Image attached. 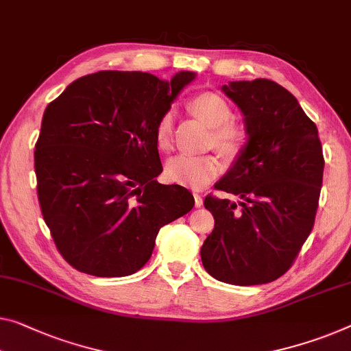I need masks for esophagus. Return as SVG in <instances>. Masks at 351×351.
Returning a JSON list of instances; mask_svg holds the SVG:
<instances>
[{"instance_id": "obj_1", "label": "esophagus", "mask_w": 351, "mask_h": 351, "mask_svg": "<svg viewBox=\"0 0 351 351\" xmlns=\"http://www.w3.org/2000/svg\"><path fill=\"white\" fill-rule=\"evenodd\" d=\"M202 204H204V199H202L201 194H197V193L194 194V206H196V207H201Z\"/></svg>"}]
</instances>
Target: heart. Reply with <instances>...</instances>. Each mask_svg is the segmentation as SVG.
<instances>
[{
    "label": "heart",
    "mask_w": 351,
    "mask_h": 351,
    "mask_svg": "<svg viewBox=\"0 0 351 351\" xmlns=\"http://www.w3.org/2000/svg\"><path fill=\"white\" fill-rule=\"evenodd\" d=\"M193 114L212 128V143L224 157L237 158L247 143V132L241 123L230 121V105L219 94L201 93L191 100ZM172 112H166L155 128V141L160 150L171 149ZM223 171V163L217 155H177L168 160L165 176L171 183L197 188L217 179Z\"/></svg>",
    "instance_id": "1"
}]
</instances>
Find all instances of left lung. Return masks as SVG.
Segmentation results:
<instances>
[{
  "instance_id": "1",
  "label": "left lung",
  "mask_w": 351,
  "mask_h": 351,
  "mask_svg": "<svg viewBox=\"0 0 351 351\" xmlns=\"http://www.w3.org/2000/svg\"><path fill=\"white\" fill-rule=\"evenodd\" d=\"M223 93L245 117L247 143L207 196L215 228L201 247L210 276L234 285L267 284L292 267L314 226L323 179L317 125L271 80L230 82Z\"/></svg>"
}]
</instances>
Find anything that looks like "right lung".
Here are the masks:
<instances>
[{"mask_svg":"<svg viewBox=\"0 0 351 351\" xmlns=\"http://www.w3.org/2000/svg\"><path fill=\"white\" fill-rule=\"evenodd\" d=\"M194 78L104 70L47 106L34 150L37 196L58 251L78 271L136 273L158 230L193 208L186 188L157 182L155 128Z\"/></svg>","mask_w":351,"mask_h":351,"instance_id":"obj_1","label":"right lung"}]
</instances>
